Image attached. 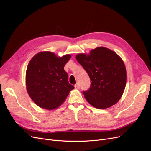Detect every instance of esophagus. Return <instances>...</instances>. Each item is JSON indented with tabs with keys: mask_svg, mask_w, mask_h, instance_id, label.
<instances>
[{
	"mask_svg": "<svg viewBox=\"0 0 151 151\" xmlns=\"http://www.w3.org/2000/svg\"><path fill=\"white\" fill-rule=\"evenodd\" d=\"M75 88L77 89H79L80 88V85L79 83H77L76 85H75Z\"/></svg>",
	"mask_w": 151,
	"mask_h": 151,
	"instance_id": "1",
	"label": "esophagus"
}]
</instances>
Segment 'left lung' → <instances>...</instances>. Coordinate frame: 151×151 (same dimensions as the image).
Wrapping results in <instances>:
<instances>
[{
  "mask_svg": "<svg viewBox=\"0 0 151 151\" xmlns=\"http://www.w3.org/2000/svg\"><path fill=\"white\" fill-rule=\"evenodd\" d=\"M76 59L91 82L89 89L83 91L89 104L104 109L119 101L125 88L127 73L124 63L116 53L98 47L91 50L89 55H77Z\"/></svg>",
  "mask_w": 151,
  "mask_h": 151,
  "instance_id": "left-lung-1",
  "label": "left lung"
}]
</instances>
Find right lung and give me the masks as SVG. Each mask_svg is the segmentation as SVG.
Listing matches in <instances>:
<instances>
[{"label":"right lung","mask_w":151,"mask_h":151,"mask_svg":"<svg viewBox=\"0 0 151 151\" xmlns=\"http://www.w3.org/2000/svg\"><path fill=\"white\" fill-rule=\"evenodd\" d=\"M70 57V55L57 57L52 52H44L30 60L26 74V88L38 106L47 109L58 107L74 88L63 68Z\"/></svg>","instance_id":"right-lung-1"}]
</instances>
